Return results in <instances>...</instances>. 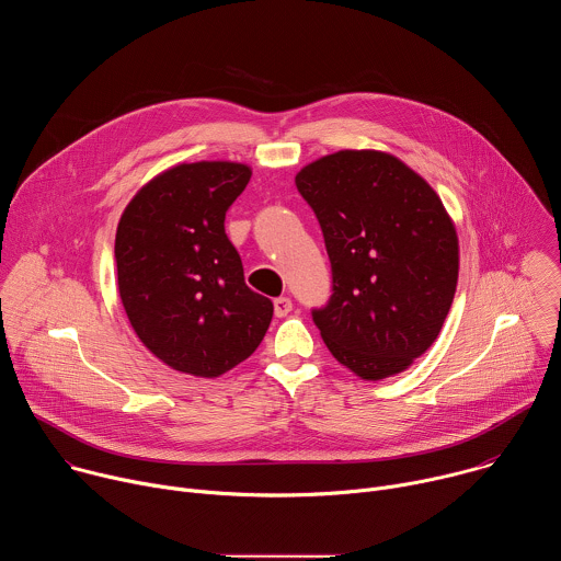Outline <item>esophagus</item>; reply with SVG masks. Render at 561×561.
Instances as JSON below:
<instances>
[{"label": "esophagus", "mask_w": 561, "mask_h": 561, "mask_svg": "<svg viewBox=\"0 0 561 561\" xmlns=\"http://www.w3.org/2000/svg\"><path fill=\"white\" fill-rule=\"evenodd\" d=\"M273 306H275V314H277V317H284V314H288V312L293 310L290 297H277V299L273 301Z\"/></svg>", "instance_id": "obj_1"}]
</instances>
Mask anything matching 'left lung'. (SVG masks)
<instances>
[{"instance_id": "obj_1", "label": "left lung", "mask_w": 561, "mask_h": 561, "mask_svg": "<svg viewBox=\"0 0 561 561\" xmlns=\"http://www.w3.org/2000/svg\"><path fill=\"white\" fill-rule=\"evenodd\" d=\"M299 195L324 232L333 295L312 322L362 379L407 370L450 310L459 247L439 195L379 150H340L304 167Z\"/></svg>"}]
</instances>
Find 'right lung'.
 I'll use <instances>...</instances> for the list:
<instances>
[{"mask_svg": "<svg viewBox=\"0 0 561 561\" xmlns=\"http://www.w3.org/2000/svg\"><path fill=\"white\" fill-rule=\"evenodd\" d=\"M251 175L234 162L178 164L122 213L115 262L124 310L144 346L180 373L224 375L271 327L273 301L247 286L224 230Z\"/></svg>", "mask_w": 561, "mask_h": 561, "instance_id": "obj_1", "label": "right lung"}]
</instances>
